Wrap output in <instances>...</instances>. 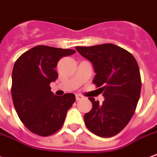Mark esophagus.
<instances>
[{
	"label": "esophagus",
	"instance_id": "34e87169",
	"mask_svg": "<svg viewBox=\"0 0 157 157\" xmlns=\"http://www.w3.org/2000/svg\"><path fill=\"white\" fill-rule=\"evenodd\" d=\"M83 99V96L81 95V94H76V100L78 101V100H81Z\"/></svg>",
	"mask_w": 157,
	"mask_h": 157
}]
</instances>
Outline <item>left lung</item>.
I'll list each match as a JSON object with an SVG mask.
<instances>
[{"instance_id":"obj_1","label":"left lung","mask_w":157,"mask_h":157,"mask_svg":"<svg viewBox=\"0 0 157 157\" xmlns=\"http://www.w3.org/2000/svg\"><path fill=\"white\" fill-rule=\"evenodd\" d=\"M77 52L92 63L93 83L101 90L105 101L89 97L91 110L84 115L87 128L99 137L118 134L128 124L141 93V76L134 57L115 44L76 47Z\"/></svg>"}]
</instances>
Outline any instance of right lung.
Segmentation results:
<instances>
[{
	"instance_id": "right-lung-1",
	"label": "right lung",
	"mask_w": 157,
	"mask_h": 157,
	"mask_svg": "<svg viewBox=\"0 0 157 157\" xmlns=\"http://www.w3.org/2000/svg\"><path fill=\"white\" fill-rule=\"evenodd\" d=\"M72 49L39 45L23 53L12 71L11 95L19 118L30 132L47 137L63 126L75 94L55 95L50 83L57 80L55 70L61 57L75 53Z\"/></svg>"
}]
</instances>
